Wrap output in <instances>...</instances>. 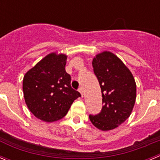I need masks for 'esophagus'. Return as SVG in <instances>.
Segmentation results:
<instances>
[{
    "label": "esophagus",
    "instance_id": "esophagus-1",
    "mask_svg": "<svg viewBox=\"0 0 160 160\" xmlns=\"http://www.w3.org/2000/svg\"><path fill=\"white\" fill-rule=\"evenodd\" d=\"M78 91L80 93H81L82 96V97H83V95H84V91H83V88H82V87H80V88L78 89Z\"/></svg>",
    "mask_w": 160,
    "mask_h": 160
}]
</instances>
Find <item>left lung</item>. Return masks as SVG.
Here are the masks:
<instances>
[{"instance_id": "left-lung-1", "label": "left lung", "mask_w": 160, "mask_h": 160, "mask_svg": "<svg viewBox=\"0 0 160 160\" xmlns=\"http://www.w3.org/2000/svg\"><path fill=\"white\" fill-rule=\"evenodd\" d=\"M102 97L99 114H90V122L103 131L118 128L129 118L136 99V83L132 73L116 55L103 51L92 62Z\"/></svg>"}]
</instances>
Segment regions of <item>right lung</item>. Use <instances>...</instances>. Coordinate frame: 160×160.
Instances as JSON below:
<instances>
[{
	"instance_id": "obj_1",
	"label": "right lung",
	"mask_w": 160,
	"mask_h": 160,
	"mask_svg": "<svg viewBox=\"0 0 160 160\" xmlns=\"http://www.w3.org/2000/svg\"><path fill=\"white\" fill-rule=\"evenodd\" d=\"M67 56L51 53L38 62L23 78L25 101L36 118L52 122L62 118L81 94L70 86L66 72Z\"/></svg>"
}]
</instances>
